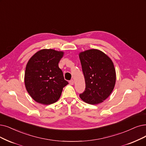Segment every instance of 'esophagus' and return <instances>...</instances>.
I'll return each instance as SVG.
<instances>
[{"instance_id": "obj_1", "label": "esophagus", "mask_w": 146, "mask_h": 146, "mask_svg": "<svg viewBox=\"0 0 146 146\" xmlns=\"http://www.w3.org/2000/svg\"><path fill=\"white\" fill-rule=\"evenodd\" d=\"M69 84H71V85H73V84H74V80H70V81H69Z\"/></svg>"}]
</instances>
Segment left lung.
<instances>
[{
	"label": "left lung",
	"instance_id": "1",
	"mask_svg": "<svg viewBox=\"0 0 146 146\" xmlns=\"http://www.w3.org/2000/svg\"><path fill=\"white\" fill-rule=\"evenodd\" d=\"M79 57L86 83L85 90L80 97L89 104L101 103L110 96L115 86L113 63L106 54L96 49L81 52Z\"/></svg>",
	"mask_w": 146,
	"mask_h": 146
}]
</instances>
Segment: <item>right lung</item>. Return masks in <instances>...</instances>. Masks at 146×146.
Instances as JSON below:
<instances>
[{
    "instance_id": "add662e5",
    "label": "right lung",
    "mask_w": 146,
    "mask_h": 146,
    "mask_svg": "<svg viewBox=\"0 0 146 146\" xmlns=\"http://www.w3.org/2000/svg\"><path fill=\"white\" fill-rule=\"evenodd\" d=\"M63 55L62 51L44 49L35 54L27 63L25 86L36 102L45 105L56 102L68 84L58 65Z\"/></svg>"
}]
</instances>
